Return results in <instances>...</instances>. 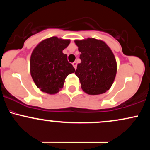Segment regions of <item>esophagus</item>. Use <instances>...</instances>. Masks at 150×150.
I'll return each instance as SVG.
<instances>
[{"mask_svg":"<svg viewBox=\"0 0 150 150\" xmlns=\"http://www.w3.org/2000/svg\"><path fill=\"white\" fill-rule=\"evenodd\" d=\"M77 63H76V62H73V65L74 68H75V69H76L77 68Z\"/></svg>","mask_w":150,"mask_h":150,"instance_id":"obj_1","label":"esophagus"}]
</instances>
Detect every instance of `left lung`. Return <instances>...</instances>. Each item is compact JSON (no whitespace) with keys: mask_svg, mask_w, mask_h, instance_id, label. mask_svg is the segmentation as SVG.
Returning <instances> with one entry per match:
<instances>
[{"mask_svg":"<svg viewBox=\"0 0 150 150\" xmlns=\"http://www.w3.org/2000/svg\"><path fill=\"white\" fill-rule=\"evenodd\" d=\"M75 43L81 53V63L75 73L82 90L91 95L105 93L112 86L117 72L112 51L104 42L94 38L75 40Z\"/></svg>","mask_w":150,"mask_h":150,"instance_id":"8db88e82","label":"left lung"}]
</instances>
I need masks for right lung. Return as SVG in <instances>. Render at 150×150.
I'll return each mask as SVG.
<instances>
[{
  "instance_id": "1",
  "label": "right lung",
  "mask_w": 150,
  "mask_h": 150,
  "mask_svg": "<svg viewBox=\"0 0 150 150\" xmlns=\"http://www.w3.org/2000/svg\"><path fill=\"white\" fill-rule=\"evenodd\" d=\"M69 39L52 37L34 48L30 58V73L37 87L43 92L54 94L63 88L66 77L75 71L63 50Z\"/></svg>"
}]
</instances>
